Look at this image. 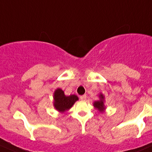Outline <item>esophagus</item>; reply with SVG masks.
Returning a JSON list of instances; mask_svg holds the SVG:
<instances>
[{
	"label": "esophagus",
	"instance_id": "obj_1",
	"mask_svg": "<svg viewBox=\"0 0 152 152\" xmlns=\"http://www.w3.org/2000/svg\"><path fill=\"white\" fill-rule=\"evenodd\" d=\"M86 98H87V96H86V95H83V96H80L81 100H82V101H85L86 99Z\"/></svg>",
	"mask_w": 152,
	"mask_h": 152
}]
</instances>
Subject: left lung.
Listing matches in <instances>:
<instances>
[{"label":"left lung","mask_w":152,"mask_h":152,"mask_svg":"<svg viewBox=\"0 0 152 152\" xmlns=\"http://www.w3.org/2000/svg\"><path fill=\"white\" fill-rule=\"evenodd\" d=\"M99 98H100V100L96 101L93 103V106L96 107V109H98V110L101 112V113H103L105 110V106L104 104V96H103V94L101 93L99 95Z\"/></svg>","instance_id":"left-lung-1"}]
</instances>
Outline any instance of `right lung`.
I'll use <instances>...</instances> for the list:
<instances>
[{
    "label": "right lung",
    "instance_id": "add662e5",
    "mask_svg": "<svg viewBox=\"0 0 152 152\" xmlns=\"http://www.w3.org/2000/svg\"><path fill=\"white\" fill-rule=\"evenodd\" d=\"M53 99L55 109L60 113H64L71 108L79 98L76 95L65 96L62 89L57 88L53 93Z\"/></svg>",
    "mask_w": 152,
    "mask_h": 152
}]
</instances>
